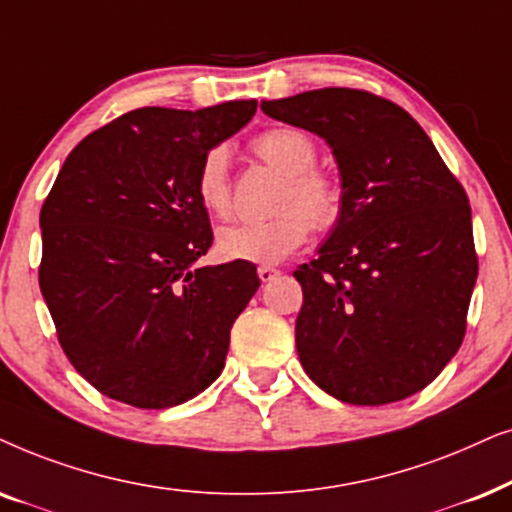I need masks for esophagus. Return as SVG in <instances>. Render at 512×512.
Masks as SVG:
<instances>
[{
    "mask_svg": "<svg viewBox=\"0 0 512 512\" xmlns=\"http://www.w3.org/2000/svg\"><path fill=\"white\" fill-rule=\"evenodd\" d=\"M278 274H281V271H278L276 267H271V264H262V267H257V276H260L262 283L274 281Z\"/></svg>",
    "mask_w": 512,
    "mask_h": 512,
    "instance_id": "1",
    "label": "esophagus"
}]
</instances>
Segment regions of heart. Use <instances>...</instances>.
<instances>
[{
	"label": "heart",
	"instance_id": "heart-1",
	"mask_svg": "<svg viewBox=\"0 0 512 512\" xmlns=\"http://www.w3.org/2000/svg\"><path fill=\"white\" fill-rule=\"evenodd\" d=\"M252 152L288 177L283 210L267 220L236 222L220 229L217 250L227 260L274 264L306 241L309 229L327 231L344 213L342 187L330 175L313 170L316 145L309 133L292 126L269 128L252 140ZM196 194L213 215H229L231 185L227 149L215 147L203 156L196 175Z\"/></svg>",
	"mask_w": 512,
	"mask_h": 512
}]
</instances>
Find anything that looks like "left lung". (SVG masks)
I'll return each instance as SVG.
<instances>
[{"label": "left lung", "mask_w": 512, "mask_h": 512, "mask_svg": "<svg viewBox=\"0 0 512 512\" xmlns=\"http://www.w3.org/2000/svg\"><path fill=\"white\" fill-rule=\"evenodd\" d=\"M332 149L344 213L297 267L306 374L337 400L386 405L438 377L466 335L478 278L468 196L417 121L358 88L262 100Z\"/></svg>", "instance_id": "1"}]
</instances>
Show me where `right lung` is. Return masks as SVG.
Masks as SVG:
<instances>
[{
	"label": "right lung",
	"instance_id": "right-lung-1",
	"mask_svg": "<svg viewBox=\"0 0 512 512\" xmlns=\"http://www.w3.org/2000/svg\"><path fill=\"white\" fill-rule=\"evenodd\" d=\"M255 109H133L60 168L39 215V288L65 356L107 398L166 410L220 377L260 278L241 260L196 267L213 245L196 175Z\"/></svg>",
	"mask_w": 512,
	"mask_h": 512
}]
</instances>
